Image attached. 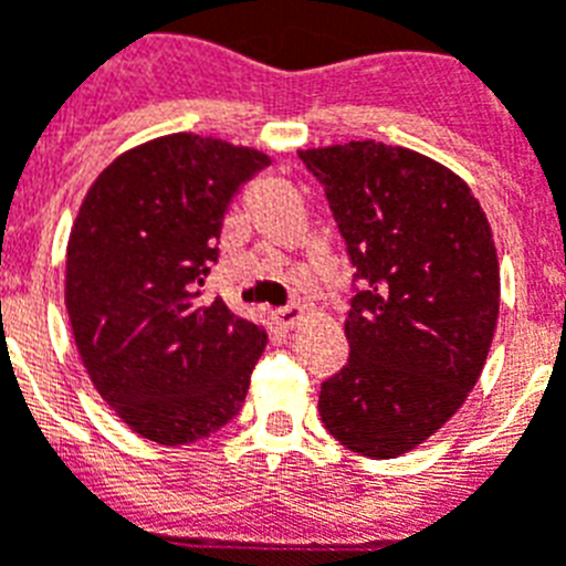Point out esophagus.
Instances as JSON below:
<instances>
[{"instance_id":"esophagus-1","label":"esophagus","mask_w":566,"mask_h":566,"mask_svg":"<svg viewBox=\"0 0 566 566\" xmlns=\"http://www.w3.org/2000/svg\"><path fill=\"white\" fill-rule=\"evenodd\" d=\"M272 317L280 328H294L300 323V317H303V312H300L297 306H286V308H274Z\"/></svg>"}]
</instances>
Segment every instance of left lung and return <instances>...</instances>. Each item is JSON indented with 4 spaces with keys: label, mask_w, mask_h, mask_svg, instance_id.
<instances>
[{
    "label": "left lung",
    "mask_w": 566,
    "mask_h": 566,
    "mask_svg": "<svg viewBox=\"0 0 566 566\" xmlns=\"http://www.w3.org/2000/svg\"><path fill=\"white\" fill-rule=\"evenodd\" d=\"M300 161L354 269L352 352L319 385V419L359 457H399L462 408L484 368L499 317L490 223L459 175L411 149L352 142Z\"/></svg>",
    "instance_id": "left-lung-1"
}]
</instances>
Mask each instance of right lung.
Instances as JSON below:
<instances>
[{"label":"right lung","mask_w":566,"mask_h":566,"mask_svg":"<svg viewBox=\"0 0 566 566\" xmlns=\"http://www.w3.org/2000/svg\"><path fill=\"white\" fill-rule=\"evenodd\" d=\"M269 158L192 133L115 158L67 243V314L90 379L135 433L192 444L238 417L266 334L203 300L223 214Z\"/></svg>","instance_id":"add662e5"}]
</instances>
